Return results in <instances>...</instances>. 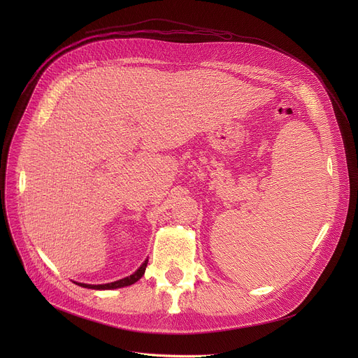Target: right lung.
<instances>
[{"label":"right lung","instance_id":"1","mask_svg":"<svg viewBox=\"0 0 358 358\" xmlns=\"http://www.w3.org/2000/svg\"><path fill=\"white\" fill-rule=\"evenodd\" d=\"M147 262L148 259H145L143 262V265L130 276L124 278V279H120V280H116V282H112V283H105V285H86V283H76L82 287H87V289H94V290H110V289H119V287H124V286H130L133 283H136L138 279H141V276L144 275L145 272V266H147Z\"/></svg>","mask_w":358,"mask_h":358}]
</instances>
